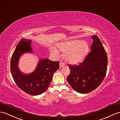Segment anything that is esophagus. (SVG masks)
<instances>
[{"label":"esophagus","mask_w":120,"mask_h":120,"mask_svg":"<svg viewBox=\"0 0 120 120\" xmlns=\"http://www.w3.org/2000/svg\"><path fill=\"white\" fill-rule=\"evenodd\" d=\"M59 65H60V68H63V66H64V63L62 62H60L59 64Z\"/></svg>","instance_id":"obj_1"}]
</instances>
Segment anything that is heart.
Here are the masks:
<instances>
[{
  "label": "heart",
  "instance_id": "1",
  "mask_svg": "<svg viewBox=\"0 0 120 120\" xmlns=\"http://www.w3.org/2000/svg\"><path fill=\"white\" fill-rule=\"evenodd\" d=\"M58 49L63 53V58L67 63L77 64L85 59L87 55L89 47L85 41L73 40L62 42L58 45ZM51 52L52 56L58 57L59 52L56 49L52 48Z\"/></svg>",
  "mask_w": 120,
  "mask_h": 120
}]
</instances>
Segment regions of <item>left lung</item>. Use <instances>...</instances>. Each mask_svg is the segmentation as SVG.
<instances>
[{"instance_id":"8db88e82","label":"left lung","mask_w":120,"mask_h":120,"mask_svg":"<svg viewBox=\"0 0 120 120\" xmlns=\"http://www.w3.org/2000/svg\"><path fill=\"white\" fill-rule=\"evenodd\" d=\"M93 42L91 51L78 65L69 64L70 74L67 81L78 93L86 94L95 90L106 76L107 68V53L98 36H91Z\"/></svg>"}]
</instances>
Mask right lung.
<instances>
[{"label":"right lung","mask_w":120,"mask_h":120,"mask_svg":"<svg viewBox=\"0 0 120 120\" xmlns=\"http://www.w3.org/2000/svg\"><path fill=\"white\" fill-rule=\"evenodd\" d=\"M32 40L21 39L16 46L11 60V71L16 84L21 90L32 96L39 95L45 91L52 82V76L59 68V61L41 59L32 73L26 74L20 71L18 63L21 56L32 53Z\"/></svg>","instance_id":"right-lung-1"}]
</instances>
